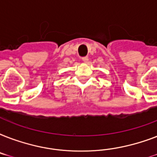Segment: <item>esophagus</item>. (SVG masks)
Masks as SVG:
<instances>
[{
  "label": "esophagus",
  "mask_w": 157,
  "mask_h": 157,
  "mask_svg": "<svg viewBox=\"0 0 157 157\" xmlns=\"http://www.w3.org/2000/svg\"><path fill=\"white\" fill-rule=\"evenodd\" d=\"M82 61H83L84 63H88L89 58L88 57H83V58H82Z\"/></svg>",
  "instance_id": "34e87169"
}]
</instances>
